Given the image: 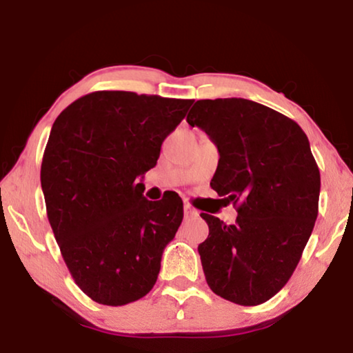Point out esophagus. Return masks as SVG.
I'll return each instance as SVG.
<instances>
[{
  "label": "esophagus",
  "mask_w": 353,
  "mask_h": 353,
  "mask_svg": "<svg viewBox=\"0 0 353 353\" xmlns=\"http://www.w3.org/2000/svg\"><path fill=\"white\" fill-rule=\"evenodd\" d=\"M183 210H185V219H194V216H197V210L192 207L191 204H188V202H185V205H183Z\"/></svg>",
  "instance_id": "34e87169"
}]
</instances>
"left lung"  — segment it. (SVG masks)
Segmentation results:
<instances>
[{"mask_svg": "<svg viewBox=\"0 0 353 353\" xmlns=\"http://www.w3.org/2000/svg\"><path fill=\"white\" fill-rule=\"evenodd\" d=\"M186 120L219 148L210 186L238 210L234 225L201 214L207 284L226 301L259 305L292 276L315 226L320 170L310 143L294 120L243 98L201 99Z\"/></svg>", "mask_w": 353, "mask_h": 353, "instance_id": "8db88e82", "label": "left lung"}]
</instances>
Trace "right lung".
Listing matches in <instances>:
<instances>
[{
    "instance_id": "1",
    "label": "right lung",
    "mask_w": 353,
    "mask_h": 353,
    "mask_svg": "<svg viewBox=\"0 0 353 353\" xmlns=\"http://www.w3.org/2000/svg\"><path fill=\"white\" fill-rule=\"evenodd\" d=\"M192 99L94 91L52 123L41 162L46 214L81 291L103 305H127L151 291L165 245L183 220V201L152 202L138 180Z\"/></svg>"
}]
</instances>
